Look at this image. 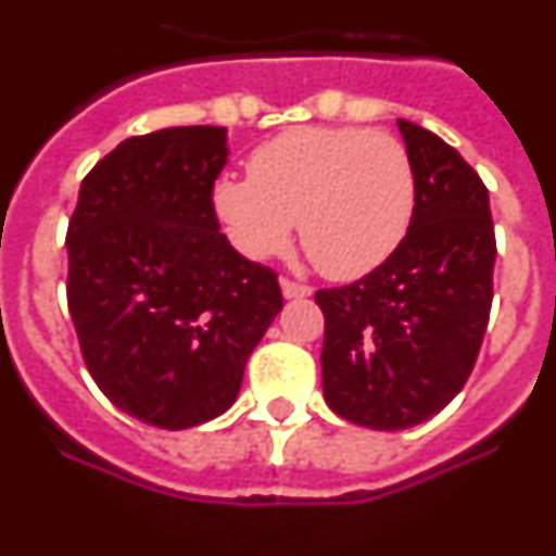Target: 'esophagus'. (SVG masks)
Wrapping results in <instances>:
<instances>
[{
  "instance_id": "obj_1",
  "label": "esophagus",
  "mask_w": 556,
  "mask_h": 556,
  "mask_svg": "<svg viewBox=\"0 0 556 556\" xmlns=\"http://www.w3.org/2000/svg\"><path fill=\"white\" fill-rule=\"evenodd\" d=\"M281 292L283 298H308L312 294V287L308 283H301V281H292V278H281Z\"/></svg>"
}]
</instances>
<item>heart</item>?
<instances>
[{
    "mask_svg": "<svg viewBox=\"0 0 556 556\" xmlns=\"http://www.w3.org/2000/svg\"><path fill=\"white\" fill-rule=\"evenodd\" d=\"M412 155L390 132L367 127H294L262 144L248 180H219L214 211L248 258L301 244L328 278L351 281L384 264L415 214Z\"/></svg>",
    "mask_w": 556,
    "mask_h": 556,
    "instance_id": "obj_1",
    "label": "heart"
}]
</instances>
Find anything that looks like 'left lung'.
Returning <instances> with one entry per match:
<instances>
[{"label": "left lung", "mask_w": 556, "mask_h": 556, "mask_svg": "<svg viewBox=\"0 0 556 556\" xmlns=\"http://www.w3.org/2000/svg\"><path fill=\"white\" fill-rule=\"evenodd\" d=\"M415 166V214L395 253L345 287L317 289L323 392L376 431L424 424L454 401L493 306L488 186L440 136L397 119Z\"/></svg>", "instance_id": "1"}]
</instances>
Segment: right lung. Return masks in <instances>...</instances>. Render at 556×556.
<instances>
[{"instance_id": "add662e5", "label": "right lung", "mask_w": 556, "mask_h": 556, "mask_svg": "<svg viewBox=\"0 0 556 556\" xmlns=\"http://www.w3.org/2000/svg\"><path fill=\"white\" fill-rule=\"evenodd\" d=\"M225 164V127L132 136L83 178L68 219L66 301L83 362L147 426L223 415L283 306L278 273L219 233L211 194Z\"/></svg>"}]
</instances>
